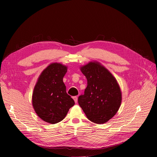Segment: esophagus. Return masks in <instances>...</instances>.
Listing matches in <instances>:
<instances>
[{
	"label": "esophagus",
	"mask_w": 157,
	"mask_h": 157,
	"mask_svg": "<svg viewBox=\"0 0 157 157\" xmlns=\"http://www.w3.org/2000/svg\"><path fill=\"white\" fill-rule=\"evenodd\" d=\"M73 98L75 103H77L78 102V98H77V96H74Z\"/></svg>",
	"instance_id": "obj_1"
}]
</instances>
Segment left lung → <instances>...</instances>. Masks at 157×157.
<instances>
[{"instance_id": "1", "label": "left lung", "mask_w": 157, "mask_h": 157, "mask_svg": "<svg viewBox=\"0 0 157 157\" xmlns=\"http://www.w3.org/2000/svg\"><path fill=\"white\" fill-rule=\"evenodd\" d=\"M87 86L78 103L87 119L98 124H104L117 113L122 102V92L116 78L98 61L80 67Z\"/></svg>"}]
</instances>
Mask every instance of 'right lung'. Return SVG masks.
<instances>
[{"label": "right lung", "instance_id": "add662e5", "mask_svg": "<svg viewBox=\"0 0 157 157\" xmlns=\"http://www.w3.org/2000/svg\"><path fill=\"white\" fill-rule=\"evenodd\" d=\"M68 66L52 63L43 70L34 87L32 105L37 116L44 122L55 124L64 119L74 100L66 93L63 77Z\"/></svg>", "mask_w": 157, "mask_h": 157}]
</instances>
